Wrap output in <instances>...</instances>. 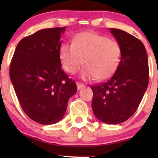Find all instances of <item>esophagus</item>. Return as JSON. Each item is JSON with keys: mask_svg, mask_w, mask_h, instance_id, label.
I'll return each instance as SVG.
<instances>
[{"mask_svg": "<svg viewBox=\"0 0 158 158\" xmlns=\"http://www.w3.org/2000/svg\"><path fill=\"white\" fill-rule=\"evenodd\" d=\"M76 85H77L78 89H81L82 88H83V87H85V85H84V84L79 83V82H77V83H76Z\"/></svg>", "mask_w": 158, "mask_h": 158, "instance_id": "34e87169", "label": "esophagus"}]
</instances>
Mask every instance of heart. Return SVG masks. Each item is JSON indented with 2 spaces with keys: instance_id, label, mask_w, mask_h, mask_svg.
Masks as SVG:
<instances>
[{
  "instance_id": "1",
  "label": "heart",
  "mask_w": 158,
  "mask_h": 158,
  "mask_svg": "<svg viewBox=\"0 0 158 158\" xmlns=\"http://www.w3.org/2000/svg\"><path fill=\"white\" fill-rule=\"evenodd\" d=\"M122 56V48L116 40L94 32H82L73 37V44L60 46V57L64 69L75 74L82 64L83 79L96 78L104 81L117 69Z\"/></svg>"
}]
</instances>
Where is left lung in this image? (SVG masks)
<instances>
[{
    "label": "left lung",
    "mask_w": 158,
    "mask_h": 158,
    "mask_svg": "<svg viewBox=\"0 0 158 158\" xmlns=\"http://www.w3.org/2000/svg\"><path fill=\"white\" fill-rule=\"evenodd\" d=\"M122 48L120 63L106 82L92 85V109L104 123L117 125L136 111L149 82L148 59L141 40L127 32L110 28Z\"/></svg>",
    "instance_id": "8db88e82"
}]
</instances>
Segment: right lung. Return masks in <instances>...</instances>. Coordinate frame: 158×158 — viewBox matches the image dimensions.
Wrapping results in <instances>:
<instances>
[{"mask_svg":"<svg viewBox=\"0 0 158 158\" xmlns=\"http://www.w3.org/2000/svg\"><path fill=\"white\" fill-rule=\"evenodd\" d=\"M66 27L43 29L24 37L14 51L10 77L27 115L41 125L63 118L77 86L63 71L60 57Z\"/></svg>","mask_w":158,"mask_h":158,"instance_id":"right-lung-1","label":"right lung"}]
</instances>
